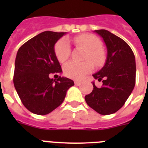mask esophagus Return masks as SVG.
Returning <instances> with one entry per match:
<instances>
[{
	"instance_id": "obj_1",
	"label": "esophagus",
	"mask_w": 148,
	"mask_h": 148,
	"mask_svg": "<svg viewBox=\"0 0 148 148\" xmlns=\"http://www.w3.org/2000/svg\"><path fill=\"white\" fill-rule=\"evenodd\" d=\"M75 85H77V86L80 85L81 82H80V81H75Z\"/></svg>"
}]
</instances>
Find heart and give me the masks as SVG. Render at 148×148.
<instances>
[{
    "instance_id": "1",
    "label": "heart",
    "mask_w": 148,
    "mask_h": 148,
    "mask_svg": "<svg viewBox=\"0 0 148 148\" xmlns=\"http://www.w3.org/2000/svg\"><path fill=\"white\" fill-rule=\"evenodd\" d=\"M74 41L78 46L85 49L86 53L83 62L70 61L64 66V73L68 78L75 80H80L84 75L93 70L94 64L101 66L105 61V54L101 49V41L98 37L91 34H82L74 38ZM70 43L67 39L61 38L55 46V53L58 61L64 63L70 56Z\"/></svg>"
}]
</instances>
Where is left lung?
I'll return each mask as SVG.
<instances>
[{"mask_svg":"<svg viewBox=\"0 0 148 148\" xmlns=\"http://www.w3.org/2000/svg\"><path fill=\"white\" fill-rule=\"evenodd\" d=\"M102 38L108 49L104 66L92 76L102 86L85 95L90 108L101 115L116 113L130 96L136 84V61L133 50L121 38L105 29L95 30Z\"/></svg>","mask_w":148,"mask_h":148,"instance_id":"1","label":"left lung"}]
</instances>
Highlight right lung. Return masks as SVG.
<instances>
[{
  "mask_svg": "<svg viewBox=\"0 0 148 148\" xmlns=\"http://www.w3.org/2000/svg\"><path fill=\"white\" fill-rule=\"evenodd\" d=\"M65 32L45 31L19 48L15 63L13 82L21 102L30 112L47 115L61 105L73 80L50 73H61L54 46Z\"/></svg>",
  "mask_w": 148,
  "mask_h": 148,
  "instance_id": "obj_1",
  "label": "right lung"
}]
</instances>
